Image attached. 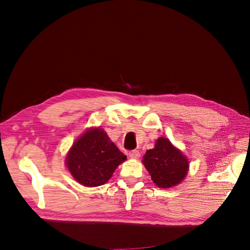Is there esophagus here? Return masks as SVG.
<instances>
[{
    "mask_svg": "<svg viewBox=\"0 0 250 250\" xmlns=\"http://www.w3.org/2000/svg\"><path fill=\"white\" fill-rule=\"evenodd\" d=\"M128 155H129V157H131V158H139L141 154H140L139 150H132V151H129Z\"/></svg>",
    "mask_w": 250,
    "mask_h": 250,
    "instance_id": "obj_1",
    "label": "esophagus"
}]
</instances>
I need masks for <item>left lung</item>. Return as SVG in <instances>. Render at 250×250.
Returning a JSON list of instances; mask_svg holds the SVG:
<instances>
[{"label":"left lung","instance_id":"obj_1","mask_svg":"<svg viewBox=\"0 0 250 250\" xmlns=\"http://www.w3.org/2000/svg\"><path fill=\"white\" fill-rule=\"evenodd\" d=\"M143 164L153 183L160 188H171L180 184L188 168L186 156L166 138L158 139L155 147L147 151Z\"/></svg>","mask_w":250,"mask_h":250}]
</instances>
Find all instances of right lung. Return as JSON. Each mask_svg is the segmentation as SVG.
Listing matches in <instances>:
<instances>
[{
    "label": "right lung",
    "mask_w": 250,
    "mask_h": 250,
    "mask_svg": "<svg viewBox=\"0 0 250 250\" xmlns=\"http://www.w3.org/2000/svg\"><path fill=\"white\" fill-rule=\"evenodd\" d=\"M126 160L106 132L89 129L73 144L66 156L69 171L79 184L86 187L104 185L118 166Z\"/></svg>",
    "instance_id": "right-lung-1"
}]
</instances>
